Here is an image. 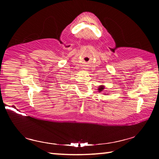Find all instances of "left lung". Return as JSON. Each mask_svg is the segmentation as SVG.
<instances>
[{
	"mask_svg": "<svg viewBox=\"0 0 159 159\" xmlns=\"http://www.w3.org/2000/svg\"><path fill=\"white\" fill-rule=\"evenodd\" d=\"M104 85H99L98 90L99 93H101L104 90Z\"/></svg>",
	"mask_w": 159,
	"mask_h": 159,
	"instance_id": "8db88e82",
	"label": "left lung"
}]
</instances>
